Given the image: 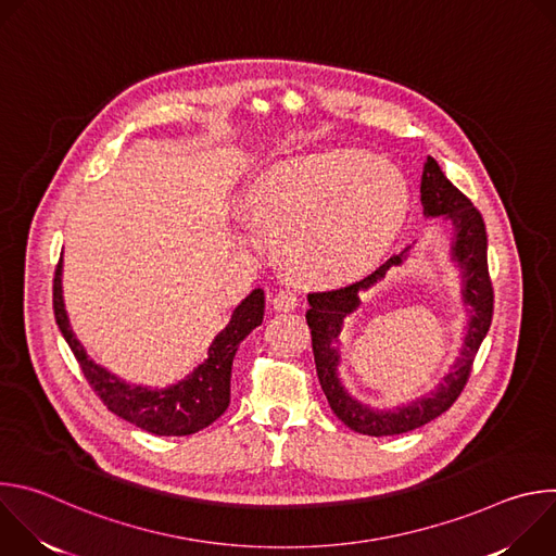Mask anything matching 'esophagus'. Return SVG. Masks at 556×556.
Wrapping results in <instances>:
<instances>
[{"label":"esophagus","mask_w":556,"mask_h":556,"mask_svg":"<svg viewBox=\"0 0 556 556\" xmlns=\"http://www.w3.org/2000/svg\"><path fill=\"white\" fill-rule=\"evenodd\" d=\"M273 305L277 312H292L299 305V296L292 290H279L273 299Z\"/></svg>","instance_id":"34e87169"}]
</instances>
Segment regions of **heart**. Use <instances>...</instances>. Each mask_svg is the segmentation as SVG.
I'll use <instances>...</instances> for the list:
<instances>
[{"label":"heart","mask_w":556,"mask_h":556,"mask_svg":"<svg viewBox=\"0 0 556 556\" xmlns=\"http://www.w3.org/2000/svg\"><path fill=\"white\" fill-rule=\"evenodd\" d=\"M247 211L277 228L294 275L339 283L367 273L401 230L409 189L401 172L358 149L288 157L249 187Z\"/></svg>","instance_id":"heart-1"}]
</instances>
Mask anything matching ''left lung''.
I'll use <instances>...</instances> for the list:
<instances>
[{
	"instance_id": "1",
	"label": "left lung",
	"mask_w": 556,
	"mask_h": 556,
	"mask_svg": "<svg viewBox=\"0 0 556 556\" xmlns=\"http://www.w3.org/2000/svg\"><path fill=\"white\" fill-rule=\"evenodd\" d=\"M420 202L427 217H444L455 228L451 260L457 262V266L462 268V299L464 305L470 307V319L459 356L455 358L444 380L429 395L416 399L407 407L403 405L389 412H380L352 399L339 378L341 352L337 343L343 319L361 305V290H369L376 281L384 277L391 266H401L409 249L401 255L389 257L382 266H378L361 281L307 294L309 309L305 312V319L312 332L316 376H319L321 389L337 418L352 431L363 435H399L442 416L462 393L470 376L475 354H478L493 321V283L489 275V240L482 213L472 206V202L457 187L451 185V180L442 174L440 165L431 155L427 157L422 169Z\"/></svg>"
}]
</instances>
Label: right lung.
Returning <instances> with one entry per match:
<instances>
[{"mask_svg": "<svg viewBox=\"0 0 556 556\" xmlns=\"http://www.w3.org/2000/svg\"><path fill=\"white\" fill-rule=\"evenodd\" d=\"M52 307L65 343L112 414L153 435H191L226 412L230 403L232 358L240 343L264 321V290L255 288L232 309L228 326L211 343L206 361L187 378L165 389L129 384L88 356L70 328L61 290V260L54 270Z\"/></svg>", "mask_w": 556, "mask_h": 556, "instance_id": "obj_1", "label": "right lung"}]
</instances>
